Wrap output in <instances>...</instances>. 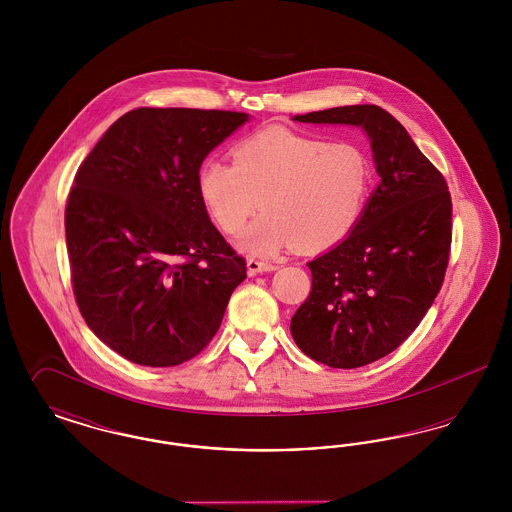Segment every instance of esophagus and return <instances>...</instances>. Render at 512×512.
I'll list each match as a JSON object with an SVG mask.
<instances>
[{"instance_id": "obj_1", "label": "esophagus", "mask_w": 512, "mask_h": 512, "mask_svg": "<svg viewBox=\"0 0 512 512\" xmlns=\"http://www.w3.org/2000/svg\"><path fill=\"white\" fill-rule=\"evenodd\" d=\"M276 265L274 263H268V261H261V259H247V272L253 276V274H259V272H268V270H274Z\"/></svg>"}]
</instances>
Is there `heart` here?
<instances>
[{
	"mask_svg": "<svg viewBox=\"0 0 512 512\" xmlns=\"http://www.w3.org/2000/svg\"><path fill=\"white\" fill-rule=\"evenodd\" d=\"M372 184V161L355 142H326L282 126L245 136L232 147V165L207 161L197 190L211 219L228 236L265 215L244 234L242 247L274 257L293 244L324 249L355 226Z\"/></svg>",
	"mask_w": 512,
	"mask_h": 512,
	"instance_id": "1",
	"label": "heart"
}]
</instances>
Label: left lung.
<instances>
[{
    "label": "left lung",
    "instance_id": "1",
    "mask_svg": "<svg viewBox=\"0 0 512 512\" xmlns=\"http://www.w3.org/2000/svg\"><path fill=\"white\" fill-rule=\"evenodd\" d=\"M295 121L355 124L370 138L380 184L351 234L307 263L313 286L290 326L297 347L317 363L370 365L413 334L443 286L451 194L405 126L378 105L332 107Z\"/></svg>",
    "mask_w": 512,
    "mask_h": 512
}]
</instances>
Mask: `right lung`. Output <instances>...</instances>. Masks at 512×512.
Returning <instances> with one entry per match:
<instances>
[{
  "instance_id": "add662e5",
  "label": "right lung",
  "mask_w": 512,
  "mask_h": 512,
  "mask_svg": "<svg viewBox=\"0 0 512 512\" xmlns=\"http://www.w3.org/2000/svg\"><path fill=\"white\" fill-rule=\"evenodd\" d=\"M245 121L236 111L140 107L76 171L65 207L74 299L99 340L136 365L199 355L247 276L197 190L203 159Z\"/></svg>"
}]
</instances>
